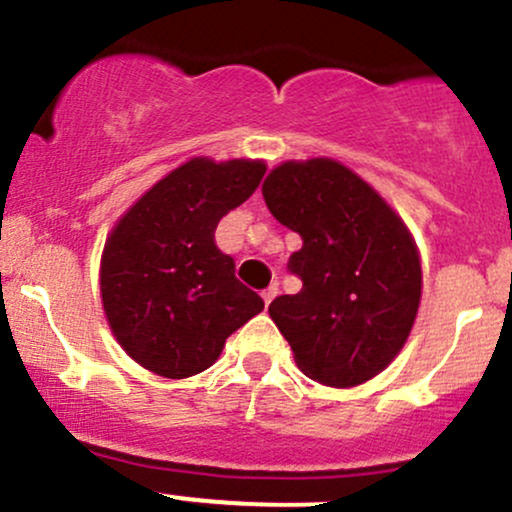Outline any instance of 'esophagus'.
<instances>
[{"instance_id":"esophagus-1","label":"esophagus","mask_w":512,"mask_h":512,"mask_svg":"<svg viewBox=\"0 0 512 512\" xmlns=\"http://www.w3.org/2000/svg\"><path fill=\"white\" fill-rule=\"evenodd\" d=\"M276 293H279V289H276V286H269V289H264L262 291V298H264V303H272L274 298H276Z\"/></svg>"}]
</instances>
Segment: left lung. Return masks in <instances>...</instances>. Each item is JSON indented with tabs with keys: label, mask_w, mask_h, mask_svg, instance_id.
Masks as SVG:
<instances>
[{
	"label": "left lung",
	"mask_w": 512,
	"mask_h": 512,
	"mask_svg": "<svg viewBox=\"0 0 512 512\" xmlns=\"http://www.w3.org/2000/svg\"><path fill=\"white\" fill-rule=\"evenodd\" d=\"M262 195L303 240L289 257L303 289L269 305L298 368L330 387L375 378L407 342L421 301L419 250L404 221L332 158L281 163Z\"/></svg>",
	"instance_id": "1"
}]
</instances>
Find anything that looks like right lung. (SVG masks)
I'll use <instances>...</instances> for the list:
<instances>
[{"label": "right lung", "instance_id": "obj_1", "mask_svg": "<svg viewBox=\"0 0 512 512\" xmlns=\"http://www.w3.org/2000/svg\"><path fill=\"white\" fill-rule=\"evenodd\" d=\"M262 161L192 158L158 180L105 240L101 298L108 325L139 366L190 378L264 301L236 279L214 231L260 185Z\"/></svg>", "mask_w": 512, "mask_h": 512}]
</instances>
